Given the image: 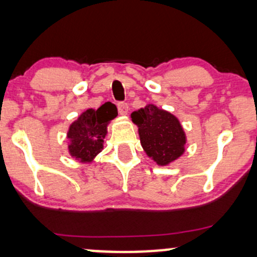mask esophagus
<instances>
[{
    "instance_id": "34e87169",
    "label": "esophagus",
    "mask_w": 257,
    "mask_h": 257,
    "mask_svg": "<svg viewBox=\"0 0 257 257\" xmlns=\"http://www.w3.org/2000/svg\"><path fill=\"white\" fill-rule=\"evenodd\" d=\"M117 108H118L119 115H121V116L128 115V104H126V103H123V102L118 103Z\"/></svg>"
}]
</instances>
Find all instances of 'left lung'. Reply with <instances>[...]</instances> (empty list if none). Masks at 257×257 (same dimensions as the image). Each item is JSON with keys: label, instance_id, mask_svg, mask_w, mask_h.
<instances>
[{"label": "left lung", "instance_id": "obj_1", "mask_svg": "<svg viewBox=\"0 0 257 257\" xmlns=\"http://www.w3.org/2000/svg\"><path fill=\"white\" fill-rule=\"evenodd\" d=\"M131 117L139 128L142 148L159 166H168L184 154L186 134L173 113L155 104H147L133 111Z\"/></svg>", "mask_w": 257, "mask_h": 257}]
</instances>
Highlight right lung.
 Masks as SVG:
<instances>
[{"mask_svg":"<svg viewBox=\"0 0 257 257\" xmlns=\"http://www.w3.org/2000/svg\"><path fill=\"white\" fill-rule=\"evenodd\" d=\"M117 116V109L111 102H106L98 109H87L78 116L69 126L66 138L67 151L80 164H91L103 151L108 125Z\"/></svg>","mask_w":257,"mask_h":257,"instance_id":"1","label":"right lung"}]
</instances>
